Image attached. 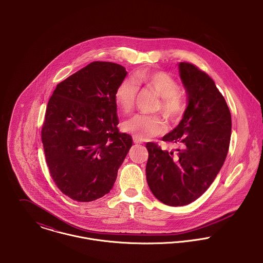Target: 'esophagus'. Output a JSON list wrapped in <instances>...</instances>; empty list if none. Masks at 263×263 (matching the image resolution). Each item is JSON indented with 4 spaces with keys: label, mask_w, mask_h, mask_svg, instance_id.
Here are the masks:
<instances>
[{
    "label": "esophagus",
    "mask_w": 263,
    "mask_h": 263,
    "mask_svg": "<svg viewBox=\"0 0 263 263\" xmlns=\"http://www.w3.org/2000/svg\"><path fill=\"white\" fill-rule=\"evenodd\" d=\"M134 143H135V144H143V141L140 140V139H138L137 137H134Z\"/></svg>",
    "instance_id": "obj_1"
}]
</instances>
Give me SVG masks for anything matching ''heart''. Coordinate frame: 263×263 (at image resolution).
Instances as JSON below:
<instances>
[{
	"instance_id": "obj_1",
	"label": "heart",
	"mask_w": 263,
	"mask_h": 263,
	"mask_svg": "<svg viewBox=\"0 0 263 263\" xmlns=\"http://www.w3.org/2000/svg\"><path fill=\"white\" fill-rule=\"evenodd\" d=\"M138 85L153 90L161 97L159 108L171 120L178 119L184 111V101L177 94V82L164 72H138L130 79L122 80L114 93L116 106L123 113L130 112L135 105ZM123 129L140 140H148L166 130L165 121L159 116L138 114L123 123Z\"/></svg>"
}]
</instances>
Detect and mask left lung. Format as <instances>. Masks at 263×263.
<instances>
[{"instance_id": "left-lung-1", "label": "left lung", "mask_w": 263, "mask_h": 263, "mask_svg": "<svg viewBox=\"0 0 263 263\" xmlns=\"http://www.w3.org/2000/svg\"><path fill=\"white\" fill-rule=\"evenodd\" d=\"M187 107L179 124L163 141L179 146L163 151L148 143V185L161 202L186 205L211 186L229 150L232 119L225 98L213 79L189 63H179Z\"/></svg>"}]
</instances>
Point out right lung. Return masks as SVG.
Returning <instances> with one entry per match:
<instances>
[{"label": "right lung", "mask_w": 263, "mask_h": 263, "mask_svg": "<svg viewBox=\"0 0 263 263\" xmlns=\"http://www.w3.org/2000/svg\"><path fill=\"white\" fill-rule=\"evenodd\" d=\"M125 68L93 62L61 82L50 97L41 141L51 178L70 198L89 202L108 193L133 139L119 133L114 93Z\"/></svg>", "instance_id": "obj_1"}]
</instances>
